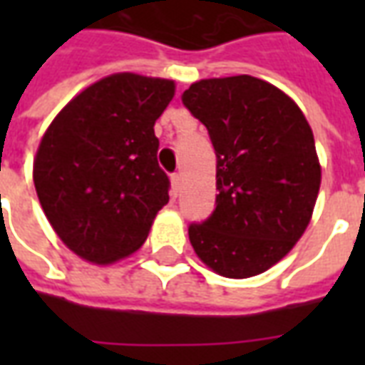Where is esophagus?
Instances as JSON below:
<instances>
[{"label":"esophagus","mask_w":365,"mask_h":365,"mask_svg":"<svg viewBox=\"0 0 365 365\" xmlns=\"http://www.w3.org/2000/svg\"><path fill=\"white\" fill-rule=\"evenodd\" d=\"M180 185H182V180H180V174L175 172V174H172V193H174V195H178Z\"/></svg>","instance_id":"1"}]
</instances>
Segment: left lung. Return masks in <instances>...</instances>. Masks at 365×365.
Instances as JSON below:
<instances>
[{
	"label": "left lung",
	"instance_id": "obj_1",
	"mask_svg": "<svg viewBox=\"0 0 365 365\" xmlns=\"http://www.w3.org/2000/svg\"><path fill=\"white\" fill-rule=\"evenodd\" d=\"M182 101L217 156L215 211L191 222V246L225 277L262 274L311 221L321 185L313 130L293 99L252 76L191 83Z\"/></svg>",
	"mask_w": 365,
	"mask_h": 365
}]
</instances>
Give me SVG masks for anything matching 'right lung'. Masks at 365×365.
<instances>
[{
    "instance_id": "right-lung-1",
    "label": "right lung",
    "mask_w": 365,
    "mask_h": 365,
    "mask_svg": "<svg viewBox=\"0 0 365 365\" xmlns=\"http://www.w3.org/2000/svg\"><path fill=\"white\" fill-rule=\"evenodd\" d=\"M172 80L113 74L52 120L35 158L36 195L64 245L96 264L125 258L166 205L154 123L174 97Z\"/></svg>"
}]
</instances>
